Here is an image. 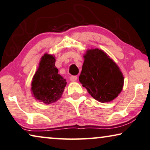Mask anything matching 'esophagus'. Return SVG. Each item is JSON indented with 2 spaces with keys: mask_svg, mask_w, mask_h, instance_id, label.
Segmentation results:
<instances>
[{
  "mask_svg": "<svg viewBox=\"0 0 150 150\" xmlns=\"http://www.w3.org/2000/svg\"><path fill=\"white\" fill-rule=\"evenodd\" d=\"M70 80H71V81L74 82L77 80V76H71L70 77Z\"/></svg>",
  "mask_w": 150,
  "mask_h": 150,
  "instance_id": "esophagus-1",
  "label": "esophagus"
}]
</instances>
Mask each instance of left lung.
I'll list each match as a JSON object with an SVG mask.
<instances>
[{
  "label": "left lung",
  "mask_w": 150,
  "mask_h": 150,
  "mask_svg": "<svg viewBox=\"0 0 150 150\" xmlns=\"http://www.w3.org/2000/svg\"><path fill=\"white\" fill-rule=\"evenodd\" d=\"M79 80L88 93L100 103L110 102L121 93L123 74L116 64L103 51L88 50L84 55Z\"/></svg>",
  "instance_id": "1"
}]
</instances>
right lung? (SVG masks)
Returning a JSON list of instances; mask_svg holds the SVG:
<instances>
[{"label":"right lung","mask_w":150,"mask_h":150,"mask_svg":"<svg viewBox=\"0 0 150 150\" xmlns=\"http://www.w3.org/2000/svg\"><path fill=\"white\" fill-rule=\"evenodd\" d=\"M54 57L45 54L34 75L31 91L37 100L50 104L61 97L67 82L58 74Z\"/></svg>","instance_id":"obj_1"}]
</instances>
